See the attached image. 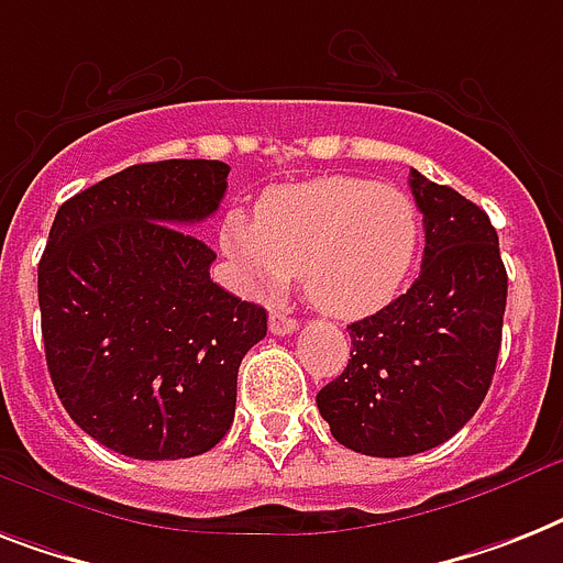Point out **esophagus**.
Masks as SVG:
<instances>
[{"label":"esophagus","instance_id":"34e87169","mask_svg":"<svg viewBox=\"0 0 563 563\" xmlns=\"http://www.w3.org/2000/svg\"><path fill=\"white\" fill-rule=\"evenodd\" d=\"M268 329H272L274 335H291L297 329V321L295 318H289L286 312H272V318H268Z\"/></svg>","mask_w":563,"mask_h":563}]
</instances>
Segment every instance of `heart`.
<instances>
[{
	"label": "heart",
	"mask_w": 563,
	"mask_h": 563,
	"mask_svg": "<svg viewBox=\"0 0 563 563\" xmlns=\"http://www.w3.org/2000/svg\"><path fill=\"white\" fill-rule=\"evenodd\" d=\"M419 240V210L405 190L346 176L272 190L257 222L231 217L222 231L251 295L303 274L309 300L335 318H364L390 303L413 272Z\"/></svg>",
	"instance_id": "heart-1"
}]
</instances>
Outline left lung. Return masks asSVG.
<instances>
[{"instance_id": "obj_1", "label": "left lung", "mask_w": 563, "mask_h": 563, "mask_svg": "<svg viewBox=\"0 0 563 563\" xmlns=\"http://www.w3.org/2000/svg\"><path fill=\"white\" fill-rule=\"evenodd\" d=\"M422 272L405 295L350 323L346 369L318 393L341 445L410 456L451 440L486 399L500 353L506 266L486 210L410 170Z\"/></svg>"}]
</instances>
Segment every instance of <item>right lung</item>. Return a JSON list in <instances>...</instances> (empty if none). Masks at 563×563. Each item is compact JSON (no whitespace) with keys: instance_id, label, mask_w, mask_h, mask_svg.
Here are the masks:
<instances>
[{"instance_id":"add662e5","label":"right lung","mask_w":563,"mask_h":563,"mask_svg":"<svg viewBox=\"0 0 563 563\" xmlns=\"http://www.w3.org/2000/svg\"><path fill=\"white\" fill-rule=\"evenodd\" d=\"M228 164H135L59 205L36 268L45 364L66 413L132 460H185L234 422L236 373L266 309L210 280L187 228L219 208Z\"/></svg>"}]
</instances>
